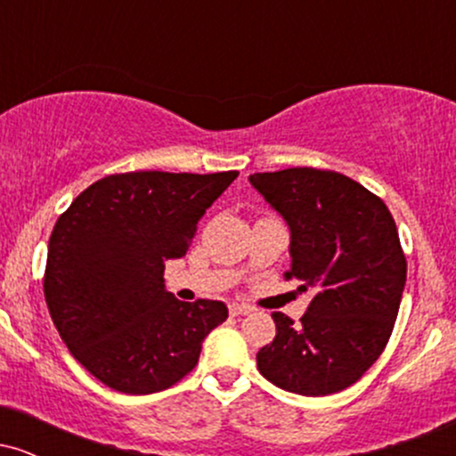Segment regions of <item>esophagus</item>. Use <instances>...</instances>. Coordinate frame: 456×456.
<instances>
[{
	"label": "esophagus",
	"instance_id": "34e87169",
	"mask_svg": "<svg viewBox=\"0 0 456 456\" xmlns=\"http://www.w3.org/2000/svg\"><path fill=\"white\" fill-rule=\"evenodd\" d=\"M250 311H253V308L246 306V305H229V313H232L233 317L246 315V313H250Z\"/></svg>",
	"mask_w": 456,
	"mask_h": 456
}]
</instances>
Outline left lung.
<instances>
[{"label":"left lung","mask_w":456,"mask_h":456,"mask_svg":"<svg viewBox=\"0 0 456 456\" xmlns=\"http://www.w3.org/2000/svg\"><path fill=\"white\" fill-rule=\"evenodd\" d=\"M291 232V268L313 300L300 323L272 313L274 341L259 373L282 390L323 396L358 381L395 328L407 261L395 218L352 177L313 167L248 177Z\"/></svg>","instance_id":"8db88e82"}]
</instances>
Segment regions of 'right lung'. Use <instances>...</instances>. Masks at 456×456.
I'll use <instances>...</instances> for the list:
<instances>
[{
  "label": "right lung",
  "mask_w": 456,
  "mask_h": 456,
  "mask_svg": "<svg viewBox=\"0 0 456 456\" xmlns=\"http://www.w3.org/2000/svg\"><path fill=\"white\" fill-rule=\"evenodd\" d=\"M238 177L130 171L94 182L57 218L45 300L61 341L124 395H151L186 378L201 343L227 319L218 300L182 302L165 264L184 257L199 218Z\"/></svg>",
  "instance_id": "1"
}]
</instances>
